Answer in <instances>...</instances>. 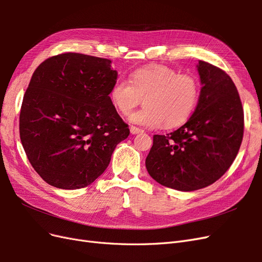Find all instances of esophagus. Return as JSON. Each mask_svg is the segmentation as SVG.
<instances>
[{
	"label": "esophagus",
	"instance_id": "esophagus-1",
	"mask_svg": "<svg viewBox=\"0 0 262 262\" xmlns=\"http://www.w3.org/2000/svg\"><path fill=\"white\" fill-rule=\"evenodd\" d=\"M130 132H131L132 134H139V133H142V132H143V130L140 129V128H138V126L131 125V126H130Z\"/></svg>",
	"mask_w": 262,
	"mask_h": 262
}]
</instances>
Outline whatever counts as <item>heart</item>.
<instances>
[{
	"label": "heart",
	"mask_w": 262,
	"mask_h": 262,
	"mask_svg": "<svg viewBox=\"0 0 262 262\" xmlns=\"http://www.w3.org/2000/svg\"><path fill=\"white\" fill-rule=\"evenodd\" d=\"M110 101L121 115H129L142 100L144 107L130 121L147 128L178 126L188 120L200 97V84L191 74L178 73L166 66L138 69L129 82L117 80L109 92Z\"/></svg>",
	"instance_id": "obj_1"
}]
</instances>
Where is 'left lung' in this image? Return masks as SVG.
Listing matches in <instances>:
<instances>
[{
    "label": "left lung",
    "mask_w": 262,
    "mask_h": 262,
    "mask_svg": "<svg viewBox=\"0 0 262 262\" xmlns=\"http://www.w3.org/2000/svg\"><path fill=\"white\" fill-rule=\"evenodd\" d=\"M196 67L202 87L192 116L176 131L155 134L145 160L150 177L179 191L202 189L223 176L244 134V110L232 78L208 62Z\"/></svg>",
    "instance_id": "obj_1"
}]
</instances>
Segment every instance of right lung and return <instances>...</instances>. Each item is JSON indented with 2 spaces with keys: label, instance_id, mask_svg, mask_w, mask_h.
<instances>
[{
  "label": "right lung",
  "instance_id": "obj_1",
  "mask_svg": "<svg viewBox=\"0 0 262 262\" xmlns=\"http://www.w3.org/2000/svg\"><path fill=\"white\" fill-rule=\"evenodd\" d=\"M112 61L68 52L45 60L23 98L19 136L34 169L60 189L91 185L130 130L110 101Z\"/></svg>",
  "mask_w": 262,
  "mask_h": 262
}]
</instances>
